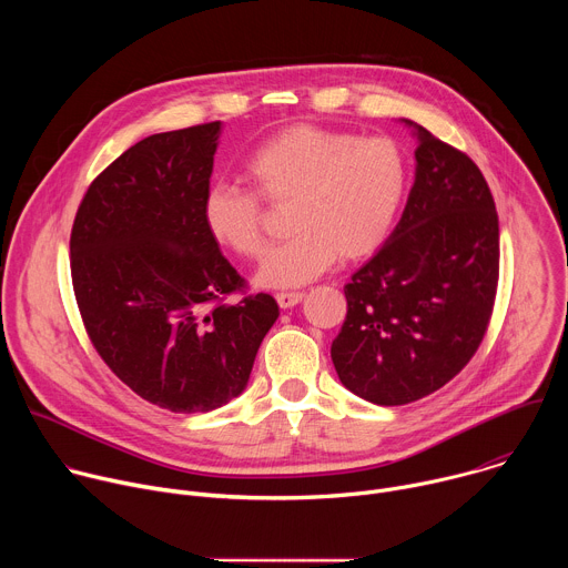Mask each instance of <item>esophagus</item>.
Masks as SVG:
<instances>
[{"label":"esophagus","instance_id":"34e87169","mask_svg":"<svg viewBox=\"0 0 568 568\" xmlns=\"http://www.w3.org/2000/svg\"><path fill=\"white\" fill-rule=\"evenodd\" d=\"M303 296H305L303 292H278L276 303H278L281 310H287V307H294L296 303H301Z\"/></svg>","mask_w":568,"mask_h":568}]
</instances>
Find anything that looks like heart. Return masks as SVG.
I'll return each instance as SVG.
<instances>
[{
	"instance_id": "obj_1",
	"label": "heart",
	"mask_w": 568,
	"mask_h": 568,
	"mask_svg": "<svg viewBox=\"0 0 568 568\" xmlns=\"http://www.w3.org/2000/svg\"><path fill=\"white\" fill-rule=\"evenodd\" d=\"M242 178L263 202L292 206L287 226L296 235L256 272L261 287L287 290L326 274L339 258L359 261L384 245L407 193V159L388 136L359 139L298 123L258 143L242 161ZM255 196L215 182L202 197L206 233L242 258L265 250Z\"/></svg>"
}]
</instances>
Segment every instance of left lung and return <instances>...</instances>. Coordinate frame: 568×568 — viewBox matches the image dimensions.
<instances>
[{"label":"left lung","mask_w":568,"mask_h":568,"mask_svg":"<svg viewBox=\"0 0 568 568\" xmlns=\"http://www.w3.org/2000/svg\"><path fill=\"white\" fill-rule=\"evenodd\" d=\"M399 222L344 287L331 357L342 384L379 407L445 386L476 353L499 281V220L474 161L423 125Z\"/></svg>","instance_id":"left-lung-1"}]
</instances>
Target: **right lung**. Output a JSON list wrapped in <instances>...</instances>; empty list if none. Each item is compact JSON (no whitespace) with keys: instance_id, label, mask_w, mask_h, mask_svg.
Returning <instances> with one entry per match:
<instances>
[{"instance_id":"right-lung-1","label":"right lung","mask_w":568,"mask_h":568,"mask_svg":"<svg viewBox=\"0 0 568 568\" xmlns=\"http://www.w3.org/2000/svg\"><path fill=\"white\" fill-rule=\"evenodd\" d=\"M222 121L145 136L92 182L71 229V281L88 335L136 395L206 414L247 388L278 318L242 287L202 222Z\"/></svg>"}]
</instances>
